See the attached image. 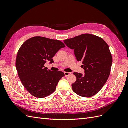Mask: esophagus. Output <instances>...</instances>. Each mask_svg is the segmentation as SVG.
<instances>
[{"label": "esophagus", "instance_id": "esophagus-1", "mask_svg": "<svg viewBox=\"0 0 128 128\" xmlns=\"http://www.w3.org/2000/svg\"><path fill=\"white\" fill-rule=\"evenodd\" d=\"M70 74H71V73H69V72H64V74L65 76H68Z\"/></svg>", "mask_w": 128, "mask_h": 128}]
</instances>
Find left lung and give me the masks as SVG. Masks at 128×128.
<instances>
[{"instance_id": "8db88e82", "label": "left lung", "mask_w": 128, "mask_h": 128, "mask_svg": "<svg viewBox=\"0 0 128 128\" xmlns=\"http://www.w3.org/2000/svg\"><path fill=\"white\" fill-rule=\"evenodd\" d=\"M73 49L78 62H82L84 75L74 72L76 77L72 84L78 95L90 97L97 94L104 86L110 74L113 59L108 44L102 38L91 34H83L64 40Z\"/></svg>"}]
</instances>
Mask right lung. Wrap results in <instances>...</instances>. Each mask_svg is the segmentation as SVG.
<instances>
[{
	"label": "right lung",
	"instance_id": "add662e5",
	"mask_svg": "<svg viewBox=\"0 0 128 128\" xmlns=\"http://www.w3.org/2000/svg\"><path fill=\"white\" fill-rule=\"evenodd\" d=\"M65 44L60 40L34 36L24 42L18 52L16 68L23 86L31 95L44 98L55 91L56 86L65 75L61 71H52L44 68Z\"/></svg>",
	"mask_w": 128,
	"mask_h": 128
}]
</instances>
